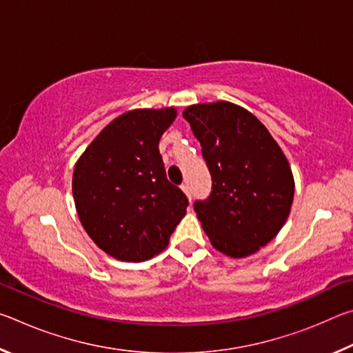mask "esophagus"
Masks as SVG:
<instances>
[{
	"mask_svg": "<svg viewBox=\"0 0 353 353\" xmlns=\"http://www.w3.org/2000/svg\"><path fill=\"white\" fill-rule=\"evenodd\" d=\"M181 188L183 190V193L187 194V196H188V199L191 201V190H190V185H188L187 182H183V183L181 185Z\"/></svg>",
	"mask_w": 353,
	"mask_h": 353,
	"instance_id": "obj_1",
	"label": "esophagus"
}]
</instances>
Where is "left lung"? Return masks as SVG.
Wrapping results in <instances>:
<instances>
[{"instance_id": "1", "label": "left lung", "mask_w": 353, "mask_h": 353, "mask_svg": "<svg viewBox=\"0 0 353 353\" xmlns=\"http://www.w3.org/2000/svg\"><path fill=\"white\" fill-rule=\"evenodd\" d=\"M202 146L212 193L194 212L214 249L234 259L266 246L288 218L294 179L282 149L252 113L227 101L183 110Z\"/></svg>"}]
</instances>
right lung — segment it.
I'll list each match as a JSON object with an SVG mask.
<instances>
[{
	"label": "right lung",
	"mask_w": 353,
	"mask_h": 353,
	"mask_svg": "<svg viewBox=\"0 0 353 353\" xmlns=\"http://www.w3.org/2000/svg\"><path fill=\"white\" fill-rule=\"evenodd\" d=\"M177 112L137 109L101 130L77 160L73 198L83 229L121 261H145L168 246L187 213L183 191L166 179L159 141Z\"/></svg>",
	"instance_id": "add662e5"
}]
</instances>
